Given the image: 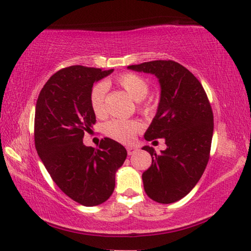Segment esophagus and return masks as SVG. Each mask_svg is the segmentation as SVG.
I'll return each mask as SVG.
<instances>
[{
	"label": "esophagus",
	"mask_w": 251,
	"mask_h": 251,
	"mask_svg": "<svg viewBox=\"0 0 251 251\" xmlns=\"http://www.w3.org/2000/svg\"><path fill=\"white\" fill-rule=\"evenodd\" d=\"M137 152V149L134 148V147H128L127 148V153H128V155H133L134 153Z\"/></svg>",
	"instance_id": "1"
}]
</instances>
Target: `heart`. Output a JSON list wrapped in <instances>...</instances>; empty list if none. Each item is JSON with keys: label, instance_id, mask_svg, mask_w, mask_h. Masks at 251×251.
Returning a JSON list of instances; mask_svg holds the SVG:
<instances>
[{"label": "heart", "instance_id": "b5f03b06", "mask_svg": "<svg viewBox=\"0 0 251 251\" xmlns=\"http://www.w3.org/2000/svg\"><path fill=\"white\" fill-rule=\"evenodd\" d=\"M116 83L132 98L134 101L140 102L149 93V84L144 77L138 74L125 73L116 78ZM107 87L104 83L97 84L92 89L90 101H91L92 110L97 116H101L106 111L104 104V97H106ZM153 104L151 102L144 103L141 106V109L144 113H151L153 110ZM142 129V126L136 121H119L114 119L107 123L104 126V132L109 137L123 143H129L135 138L136 134Z\"/></svg>", "mask_w": 251, "mask_h": 251}]
</instances>
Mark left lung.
Segmentation results:
<instances>
[{
	"label": "left lung",
	"instance_id": "1",
	"mask_svg": "<svg viewBox=\"0 0 251 251\" xmlns=\"http://www.w3.org/2000/svg\"><path fill=\"white\" fill-rule=\"evenodd\" d=\"M127 69L159 81L158 109L144 138H164L167 149L156 154L149 145L142 148L152 156L142 179L151 200L175 203L196 186L206 168L214 127L211 104L201 82L177 62L152 61Z\"/></svg>",
	"mask_w": 251,
	"mask_h": 251
}]
</instances>
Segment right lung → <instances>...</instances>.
<instances>
[{
    "mask_svg": "<svg viewBox=\"0 0 251 251\" xmlns=\"http://www.w3.org/2000/svg\"><path fill=\"white\" fill-rule=\"evenodd\" d=\"M114 70L74 65L58 71L38 96L35 144L48 174L73 201L83 206L102 204L115 188V176L127 152L121 143L103 138L99 148L83 144L96 123L91 97L93 83Z\"/></svg>",
    "mask_w": 251,
    "mask_h": 251,
    "instance_id": "1",
    "label": "right lung"
}]
</instances>
